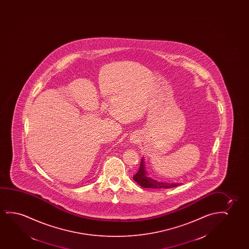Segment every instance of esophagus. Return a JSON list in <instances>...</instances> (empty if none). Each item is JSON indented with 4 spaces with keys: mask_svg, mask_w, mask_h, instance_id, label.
<instances>
[{
    "mask_svg": "<svg viewBox=\"0 0 249 249\" xmlns=\"http://www.w3.org/2000/svg\"><path fill=\"white\" fill-rule=\"evenodd\" d=\"M131 143H133V144H136L139 142V138L137 135H133V136L131 137Z\"/></svg>",
    "mask_w": 249,
    "mask_h": 249,
    "instance_id": "obj_1",
    "label": "esophagus"
}]
</instances>
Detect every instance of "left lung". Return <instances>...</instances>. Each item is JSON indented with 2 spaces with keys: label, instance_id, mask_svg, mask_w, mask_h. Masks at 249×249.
Masks as SVG:
<instances>
[{
  "label": "left lung",
  "instance_id": "obj_1",
  "mask_svg": "<svg viewBox=\"0 0 249 249\" xmlns=\"http://www.w3.org/2000/svg\"><path fill=\"white\" fill-rule=\"evenodd\" d=\"M145 161L144 158L142 157L140 162V169L136 174H134L133 179L137 184H140L141 187L151 188V189H169V188L176 187L180 185V183H173V182H161L154 179L148 176L146 169H145Z\"/></svg>",
  "mask_w": 249,
  "mask_h": 249
}]
</instances>
